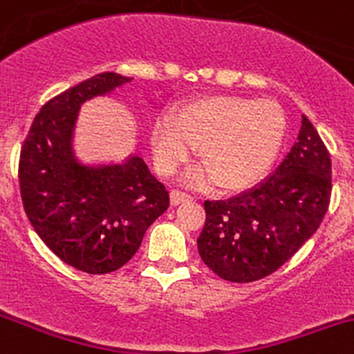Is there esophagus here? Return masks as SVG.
Instances as JSON below:
<instances>
[{"instance_id":"34e87169","label":"esophagus","mask_w":354,"mask_h":354,"mask_svg":"<svg viewBox=\"0 0 354 354\" xmlns=\"http://www.w3.org/2000/svg\"><path fill=\"white\" fill-rule=\"evenodd\" d=\"M190 198H194L192 197L190 194H187V192H183V190H173L171 192V202H173V204H181V202H185V201H190Z\"/></svg>"}]
</instances>
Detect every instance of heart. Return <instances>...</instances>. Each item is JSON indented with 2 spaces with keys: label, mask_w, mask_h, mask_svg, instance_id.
<instances>
[{
  "label": "heart",
  "mask_w": 354,
  "mask_h": 354,
  "mask_svg": "<svg viewBox=\"0 0 354 354\" xmlns=\"http://www.w3.org/2000/svg\"><path fill=\"white\" fill-rule=\"evenodd\" d=\"M283 136L286 114L275 100L211 95L181 105L176 121L159 115L150 140L160 173L176 171L197 147L204 169L192 171V181L214 178L223 190H242L270 169Z\"/></svg>",
  "instance_id": "b5f03b06"
}]
</instances>
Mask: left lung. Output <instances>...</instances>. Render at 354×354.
I'll use <instances>...</instances> for the list:
<instances>
[{
    "label": "left lung",
    "mask_w": 354,
    "mask_h": 354,
    "mask_svg": "<svg viewBox=\"0 0 354 354\" xmlns=\"http://www.w3.org/2000/svg\"><path fill=\"white\" fill-rule=\"evenodd\" d=\"M330 194V153L303 115L297 142L263 183L226 201H204L198 254L228 282L272 275L317 232Z\"/></svg>",
    "instance_id": "8db88e82"
}]
</instances>
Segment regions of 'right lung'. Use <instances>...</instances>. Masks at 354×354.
I'll list each match as a JSON object with an SVG mask.
<instances>
[{
	"instance_id": "obj_1",
	"label": "right lung",
	"mask_w": 354,
	"mask_h": 354,
	"mask_svg": "<svg viewBox=\"0 0 354 354\" xmlns=\"http://www.w3.org/2000/svg\"><path fill=\"white\" fill-rule=\"evenodd\" d=\"M131 77L102 72L48 100L20 147L19 185L34 232L65 264L90 275L124 266L147 228L169 207V192L140 156L86 166L71 150L82 102Z\"/></svg>"
}]
</instances>
